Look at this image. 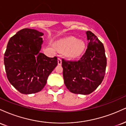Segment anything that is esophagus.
Segmentation results:
<instances>
[{
    "label": "esophagus",
    "instance_id": "esophagus-1",
    "mask_svg": "<svg viewBox=\"0 0 126 126\" xmlns=\"http://www.w3.org/2000/svg\"><path fill=\"white\" fill-rule=\"evenodd\" d=\"M57 62H58L59 65H61L62 64V59L60 58H58V59H57Z\"/></svg>",
    "mask_w": 126,
    "mask_h": 126
}]
</instances>
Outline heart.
<instances>
[{
	"instance_id": "b5f03b06",
	"label": "heart",
	"mask_w": 126,
	"mask_h": 126,
	"mask_svg": "<svg viewBox=\"0 0 126 126\" xmlns=\"http://www.w3.org/2000/svg\"><path fill=\"white\" fill-rule=\"evenodd\" d=\"M57 45L60 50L64 51L67 57L72 59L81 56L85 48L84 42L74 37H68L60 40Z\"/></svg>"
}]
</instances>
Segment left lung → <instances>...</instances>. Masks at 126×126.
<instances>
[{"label": "left lung", "mask_w": 126, "mask_h": 126, "mask_svg": "<svg viewBox=\"0 0 126 126\" xmlns=\"http://www.w3.org/2000/svg\"><path fill=\"white\" fill-rule=\"evenodd\" d=\"M88 47L78 61L62 59L63 79L68 90L76 94L88 95L103 80L107 66L104 45L92 32L86 31Z\"/></svg>", "instance_id": "8db88e82"}]
</instances>
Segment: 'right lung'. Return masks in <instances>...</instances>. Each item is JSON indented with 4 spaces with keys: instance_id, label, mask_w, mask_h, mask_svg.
<instances>
[{
    "instance_id": "add662e5",
    "label": "right lung",
    "mask_w": 126,
    "mask_h": 126,
    "mask_svg": "<svg viewBox=\"0 0 126 126\" xmlns=\"http://www.w3.org/2000/svg\"><path fill=\"white\" fill-rule=\"evenodd\" d=\"M43 32L24 28L10 38L4 64L11 85L24 94L40 92L47 83L49 75L57 65V58L40 53Z\"/></svg>"
}]
</instances>
